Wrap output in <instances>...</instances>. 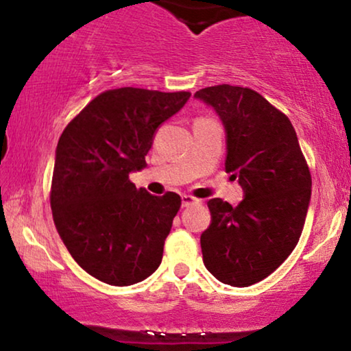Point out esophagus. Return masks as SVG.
Segmentation results:
<instances>
[{
	"label": "esophagus",
	"mask_w": 351,
	"mask_h": 351,
	"mask_svg": "<svg viewBox=\"0 0 351 351\" xmlns=\"http://www.w3.org/2000/svg\"><path fill=\"white\" fill-rule=\"evenodd\" d=\"M196 203H199V199L195 198V196L182 195V206H184V208H189V206L196 204Z\"/></svg>",
	"instance_id": "1"
}]
</instances>
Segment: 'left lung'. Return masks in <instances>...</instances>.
<instances>
[{"instance_id":"1","label":"left lung","mask_w":351,"mask_h":351,"mask_svg":"<svg viewBox=\"0 0 351 351\" xmlns=\"http://www.w3.org/2000/svg\"><path fill=\"white\" fill-rule=\"evenodd\" d=\"M227 131L225 169L238 177L244 199L208 201L210 225L201 234L203 262L225 285L246 287L289 257L304 230L311 176L285 113L249 88L219 84L196 90Z\"/></svg>"}]
</instances>
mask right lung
<instances>
[{"label":"right lung","mask_w":351,"mask_h":351,"mask_svg":"<svg viewBox=\"0 0 351 351\" xmlns=\"http://www.w3.org/2000/svg\"><path fill=\"white\" fill-rule=\"evenodd\" d=\"M190 93L118 88L90 100L62 132L51 184L57 232L75 262L112 286L143 281L160 267L182 199L136 189L158 126Z\"/></svg>","instance_id":"right-lung-1"}]
</instances>
